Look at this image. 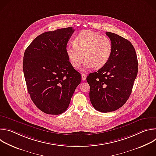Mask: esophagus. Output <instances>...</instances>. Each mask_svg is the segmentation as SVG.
Masks as SVG:
<instances>
[{
    "label": "esophagus",
    "mask_w": 156,
    "mask_h": 156,
    "mask_svg": "<svg viewBox=\"0 0 156 156\" xmlns=\"http://www.w3.org/2000/svg\"><path fill=\"white\" fill-rule=\"evenodd\" d=\"M81 77H82V80L83 81H85L86 78V75L84 73L81 74Z\"/></svg>",
    "instance_id": "esophagus-1"
}]
</instances>
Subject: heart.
Listing matches in <instances>:
<instances>
[{
	"mask_svg": "<svg viewBox=\"0 0 156 156\" xmlns=\"http://www.w3.org/2000/svg\"><path fill=\"white\" fill-rule=\"evenodd\" d=\"M74 45L67 46L66 53L72 65L78 69L84 58V69H100L108 61L112 51L110 39L97 32L84 30L74 39ZM84 70V69H83Z\"/></svg>",
	"mask_w": 156,
	"mask_h": 156,
	"instance_id": "1",
	"label": "heart"
}]
</instances>
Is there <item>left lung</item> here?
I'll list each match as a JSON object with an SVG mask.
<instances>
[{
	"label": "left lung",
	"mask_w": 156,
	"mask_h": 156,
	"mask_svg": "<svg viewBox=\"0 0 156 156\" xmlns=\"http://www.w3.org/2000/svg\"><path fill=\"white\" fill-rule=\"evenodd\" d=\"M112 44V51L107 63L97 72L86 78L90 86V99L99 112H113L128 99L136 78L138 63L132 44L123 37L106 32Z\"/></svg>",
	"instance_id": "obj_1"
}]
</instances>
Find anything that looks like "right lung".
<instances>
[{"label":"right lung","instance_id":"1","mask_svg":"<svg viewBox=\"0 0 156 156\" xmlns=\"http://www.w3.org/2000/svg\"><path fill=\"white\" fill-rule=\"evenodd\" d=\"M72 27L37 36L25 50L23 70L27 90L35 105L47 114L67 109L81 75L70 63L66 48Z\"/></svg>","mask_w":156,"mask_h":156}]
</instances>
